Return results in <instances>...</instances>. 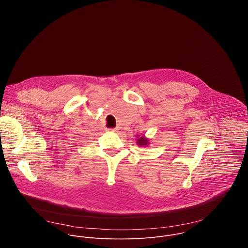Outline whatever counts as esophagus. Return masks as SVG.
<instances>
[{
    "mask_svg": "<svg viewBox=\"0 0 248 248\" xmlns=\"http://www.w3.org/2000/svg\"><path fill=\"white\" fill-rule=\"evenodd\" d=\"M108 129H109V130H115L116 128H115V127H112V128H108Z\"/></svg>",
    "mask_w": 248,
    "mask_h": 248,
    "instance_id": "34e87169",
    "label": "esophagus"
}]
</instances>
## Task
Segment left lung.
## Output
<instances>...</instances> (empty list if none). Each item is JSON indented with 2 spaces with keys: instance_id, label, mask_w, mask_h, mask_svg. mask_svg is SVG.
Listing matches in <instances>:
<instances>
[{
  "instance_id": "8db88e82",
  "label": "left lung",
  "mask_w": 248,
  "mask_h": 248,
  "mask_svg": "<svg viewBox=\"0 0 248 248\" xmlns=\"http://www.w3.org/2000/svg\"><path fill=\"white\" fill-rule=\"evenodd\" d=\"M136 143L138 146H147L149 144V139L147 137H145L144 135H142V136L138 135Z\"/></svg>"
}]
</instances>
